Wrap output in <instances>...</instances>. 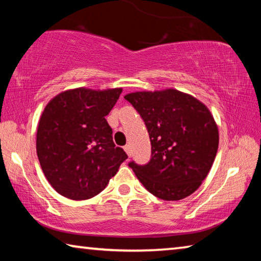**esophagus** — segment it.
Returning <instances> with one entry per match:
<instances>
[{"instance_id":"esophagus-1","label":"esophagus","mask_w":261,"mask_h":261,"mask_svg":"<svg viewBox=\"0 0 261 261\" xmlns=\"http://www.w3.org/2000/svg\"><path fill=\"white\" fill-rule=\"evenodd\" d=\"M123 148H124V151L126 152V154H127V155H129V158H130V156H131V147H130V145H125V146L123 147Z\"/></svg>"}]
</instances>
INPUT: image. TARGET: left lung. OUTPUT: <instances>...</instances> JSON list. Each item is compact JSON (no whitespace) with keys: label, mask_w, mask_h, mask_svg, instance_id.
Returning a JSON list of instances; mask_svg holds the SVG:
<instances>
[{"label":"left lung","mask_w":261,"mask_h":261,"mask_svg":"<svg viewBox=\"0 0 261 261\" xmlns=\"http://www.w3.org/2000/svg\"><path fill=\"white\" fill-rule=\"evenodd\" d=\"M124 99L143 118L151 140L146 165L129 162L147 191L180 200L200 187L219 147V130L208 108L177 90L135 92Z\"/></svg>","instance_id":"1"}]
</instances>
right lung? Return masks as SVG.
<instances>
[{
    "instance_id": "1",
    "label": "right lung",
    "mask_w": 261,
    "mask_h": 261,
    "mask_svg": "<svg viewBox=\"0 0 261 261\" xmlns=\"http://www.w3.org/2000/svg\"><path fill=\"white\" fill-rule=\"evenodd\" d=\"M122 88L62 92L46 106L37 131L43 174L63 197L85 200L99 194L127 159L115 146L106 116Z\"/></svg>"
}]
</instances>
